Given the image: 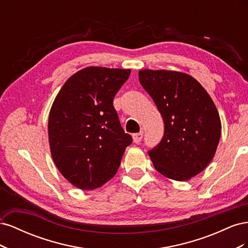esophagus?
<instances>
[{
	"instance_id": "1",
	"label": "esophagus",
	"mask_w": 248,
	"mask_h": 248,
	"mask_svg": "<svg viewBox=\"0 0 248 248\" xmlns=\"http://www.w3.org/2000/svg\"><path fill=\"white\" fill-rule=\"evenodd\" d=\"M142 136H144V133H142V132L134 133L133 134V141L136 142V144H139V142L142 140Z\"/></svg>"
}]
</instances>
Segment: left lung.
<instances>
[{
    "mask_svg": "<svg viewBox=\"0 0 248 248\" xmlns=\"http://www.w3.org/2000/svg\"><path fill=\"white\" fill-rule=\"evenodd\" d=\"M139 79L164 123L162 140L148 151L154 168L177 181L197 176L212 160L220 139V118L211 97L182 72L145 69Z\"/></svg>",
    "mask_w": 248,
    "mask_h": 248,
    "instance_id": "1",
    "label": "left lung"
}]
</instances>
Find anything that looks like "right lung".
<instances>
[{"label": "right lung", "instance_id": "1", "mask_svg": "<svg viewBox=\"0 0 248 248\" xmlns=\"http://www.w3.org/2000/svg\"><path fill=\"white\" fill-rule=\"evenodd\" d=\"M130 69L88 67L67 80L52 103L48 140L60 172L80 189H95L116 175L127 146L114 97Z\"/></svg>", "mask_w": 248, "mask_h": 248}]
</instances>
